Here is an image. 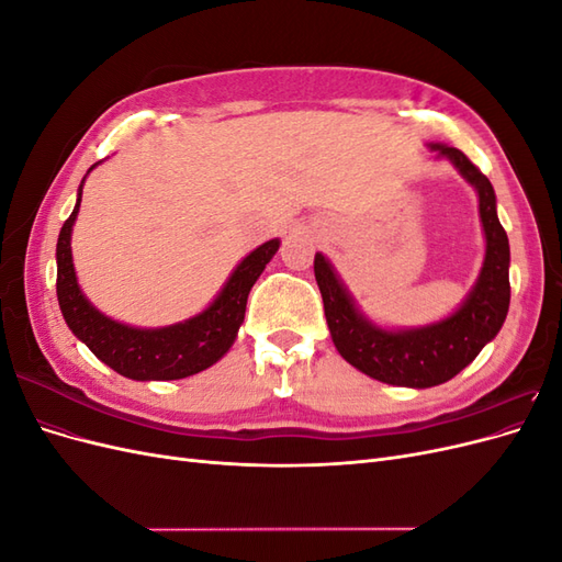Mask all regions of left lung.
<instances>
[{
  "mask_svg": "<svg viewBox=\"0 0 562 562\" xmlns=\"http://www.w3.org/2000/svg\"><path fill=\"white\" fill-rule=\"evenodd\" d=\"M436 159H448L479 194L485 234L481 274L459 307L436 323L419 328H384L370 321L347 291L326 255L316 252L314 274L323 312L339 356L368 378L394 386L429 389L452 380L481 349L495 339L508 314V236L497 217V196L490 180L457 147L429 143Z\"/></svg>",
  "mask_w": 562,
  "mask_h": 562,
  "instance_id": "1",
  "label": "left lung"
}]
</instances>
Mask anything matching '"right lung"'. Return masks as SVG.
Listing matches in <instances>:
<instances>
[{"instance_id": "add662e5", "label": "right lung", "mask_w": 562, "mask_h": 562, "mask_svg": "<svg viewBox=\"0 0 562 562\" xmlns=\"http://www.w3.org/2000/svg\"><path fill=\"white\" fill-rule=\"evenodd\" d=\"M98 164H93L89 171H93ZM83 180L79 184L75 211L65 220L56 246V293L67 328L100 361L128 380H182L217 363L234 345L236 335H239L250 288L260 279L267 262L274 258L281 241L269 239L248 252L232 271L223 291L201 314L164 328L126 326V323H119L98 312L77 283L72 262V227L79 213Z\"/></svg>"}]
</instances>
